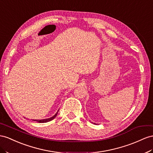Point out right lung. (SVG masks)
<instances>
[{
	"mask_svg": "<svg viewBox=\"0 0 153 153\" xmlns=\"http://www.w3.org/2000/svg\"><path fill=\"white\" fill-rule=\"evenodd\" d=\"M58 112H59V111H57L56 113L54 115V116H53V117H51V118H46V119H43V120H33L36 121V122H39V123H46V122H49V121H51V120H52L54 119V118L56 117V115H57V114H58Z\"/></svg>",
	"mask_w": 153,
	"mask_h": 153,
	"instance_id": "right-lung-1",
	"label": "right lung"
}]
</instances>
